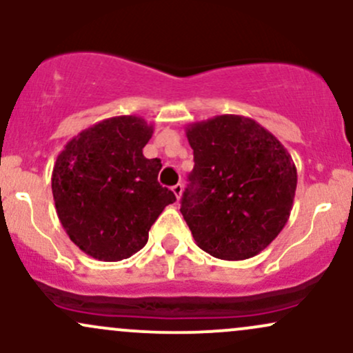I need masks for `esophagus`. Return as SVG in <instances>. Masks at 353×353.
Returning a JSON list of instances; mask_svg holds the SVG:
<instances>
[{
    "label": "esophagus",
    "mask_w": 353,
    "mask_h": 353,
    "mask_svg": "<svg viewBox=\"0 0 353 353\" xmlns=\"http://www.w3.org/2000/svg\"><path fill=\"white\" fill-rule=\"evenodd\" d=\"M182 190H184V188H182V184H176V185H174V188H172V192H174V196L177 197V201L181 199Z\"/></svg>",
    "instance_id": "1"
}]
</instances>
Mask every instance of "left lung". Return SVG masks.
Returning <instances> with one entry per match:
<instances>
[{
	"instance_id": "1",
	"label": "left lung",
	"mask_w": 353,
	"mask_h": 353,
	"mask_svg": "<svg viewBox=\"0 0 353 353\" xmlns=\"http://www.w3.org/2000/svg\"><path fill=\"white\" fill-rule=\"evenodd\" d=\"M185 136L194 169L181 212L194 241L224 261L254 257L289 221L297 188L292 156L272 132L237 114L189 124Z\"/></svg>"
}]
</instances>
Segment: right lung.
<instances>
[{"label":"right lung","mask_w":353,"mask_h":353,"mask_svg":"<svg viewBox=\"0 0 353 353\" xmlns=\"http://www.w3.org/2000/svg\"><path fill=\"white\" fill-rule=\"evenodd\" d=\"M152 131L139 116L109 117L72 137L56 157L51 189L61 225L98 261H123L143 249L151 225L176 201L157 182L161 161L143 154Z\"/></svg>","instance_id":"1"}]
</instances>
